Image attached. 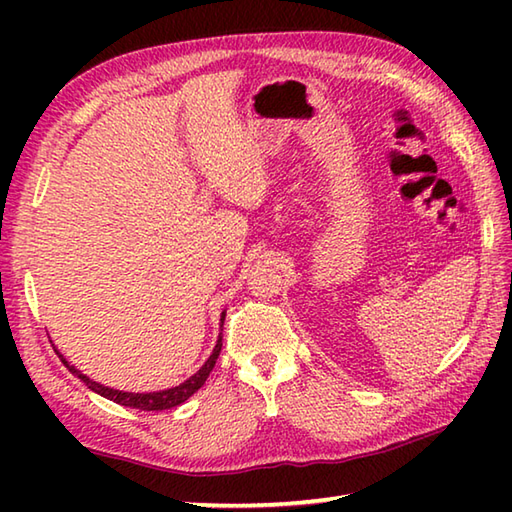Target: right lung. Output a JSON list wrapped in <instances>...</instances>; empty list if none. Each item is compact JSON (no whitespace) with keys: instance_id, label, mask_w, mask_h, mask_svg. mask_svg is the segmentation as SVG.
Instances as JSON below:
<instances>
[{"instance_id":"1","label":"right lung","mask_w":512,"mask_h":512,"mask_svg":"<svg viewBox=\"0 0 512 512\" xmlns=\"http://www.w3.org/2000/svg\"><path fill=\"white\" fill-rule=\"evenodd\" d=\"M224 314L226 312H222V319H220L222 325H224ZM220 352H222V332H220V336H217V343L213 347L211 356L206 358V363L198 369V372L189 376L187 380H184V383H180L176 387H169V389H162V391H149V394H136V391H121V389H114V387H105L101 383H96V380L88 378L85 374H81L79 369L65 361L63 354H59V352L57 354L61 356V361L65 363V367H68L76 378H81L83 383L88 385L92 391H96L99 396H103L107 400H114L123 407H132V409H140V411H162V409H173V407L182 405L184 400H189L195 394V391H198L204 385V380L209 378L211 369L215 367V361H217V356H220Z\"/></svg>"}]
</instances>
